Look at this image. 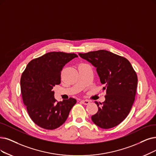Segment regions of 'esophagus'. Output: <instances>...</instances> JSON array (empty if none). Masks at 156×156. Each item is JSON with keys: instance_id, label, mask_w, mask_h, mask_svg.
Here are the masks:
<instances>
[{"instance_id": "1", "label": "esophagus", "mask_w": 156, "mask_h": 156, "mask_svg": "<svg viewBox=\"0 0 156 156\" xmlns=\"http://www.w3.org/2000/svg\"><path fill=\"white\" fill-rule=\"evenodd\" d=\"M80 102H81L83 104H84V105H88V104H89L90 101H88V100H82V101H80Z\"/></svg>"}]
</instances>
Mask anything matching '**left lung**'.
<instances>
[{
  "label": "left lung",
  "mask_w": 156,
  "mask_h": 156,
  "mask_svg": "<svg viewBox=\"0 0 156 156\" xmlns=\"http://www.w3.org/2000/svg\"><path fill=\"white\" fill-rule=\"evenodd\" d=\"M97 68L100 80L105 86V100L98 112L91 116L95 125L110 129L120 124L129 115L134 102L138 77L130 62L125 58L105 50L79 53Z\"/></svg>",
  "instance_id": "1"
}]
</instances>
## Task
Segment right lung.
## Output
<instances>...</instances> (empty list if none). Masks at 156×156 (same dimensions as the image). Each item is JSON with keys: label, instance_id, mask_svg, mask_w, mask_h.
<instances>
[{"label": "right lung", "instance_id": "right-lung-1", "mask_svg": "<svg viewBox=\"0 0 156 156\" xmlns=\"http://www.w3.org/2000/svg\"><path fill=\"white\" fill-rule=\"evenodd\" d=\"M78 55L74 53L51 52L30 61L22 73V99L30 118L36 125L47 130L65 123L76 100L70 98L57 102L52 90L61 83L64 66Z\"/></svg>", "mask_w": 156, "mask_h": 156}]
</instances>
